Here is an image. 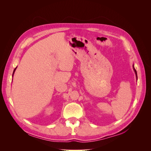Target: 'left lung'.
I'll use <instances>...</instances> for the list:
<instances>
[{
  "mask_svg": "<svg viewBox=\"0 0 151 151\" xmlns=\"http://www.w3.org/2000/svg\"><path fill=\"white\" fill-rule=\"evenodd\" d=\"M134 71H135V74H136V77H137V71H136V70L135 69L134 66Z\"/></svg>",
  "mask_w": 151,
  "mask_h": 151,
  "instance_id": "1",
  "label": "left lung"
}]
</instances>
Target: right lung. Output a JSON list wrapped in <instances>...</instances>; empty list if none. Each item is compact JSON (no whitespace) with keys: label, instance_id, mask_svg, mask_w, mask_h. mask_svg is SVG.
I'll return each mask as SVG.
<instances>
[{"label":"right lung","instance_id":"right-lung-1","mask_svg":"<svg viewBox=\"0 0 151 151\" xmlns=\"http://www.w3.org/2000/svg\"><path fill=\"white\" fill-rule=\"evenodd\" d=\"M16 68H17V67H16V68H15V69H14V71H15V70H16ZM14 72H13V74H14Z\"/></svg>","mask_w":151,"mask_h":151}]
</instances>
